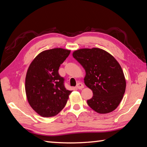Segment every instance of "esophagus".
<instances>
[{"label": "esophagus", "mask_w": 147, "mask_h": 147, "mask_svg": "<svg viewBox=\"0 0 147 147\" xmlns=\"http://www.w3.org/2000/svg\"><path fill=\"white\" fill-rule=\"evenodd\" d=\"M76 88H77L78 89H80V90L83 89V88H84V85H83V84H82V83L79 82V83H78V84H77Z\"/></svg>", "instance_id": "obj_1"}]
</instances>
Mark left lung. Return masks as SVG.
I'll return each instance as SVG.
<instances>
[{
	"label": "left lung",
	"instance_id": "8db88e82",
	"mask_svg": "<svg viewBox=\"0 0 147 147\" xmlns=\"http://www.w3.org/2000/svg\"><path fill=\"white\" fill-rule=\"evenodd\" d=\"M73 56L85 69L84 82L92 90L88 105L99 114L114 111L123 98L126 86L123 71L116 59L98 48L76 50Z\"/></svg>",
	"mask_w": 147,
	"mask_h": 147
}]
</instances>
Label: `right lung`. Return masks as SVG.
I'll return each mask as SVG.
<instances>
[{
  "label": "right lung",
  "mask_w": 147,
  "mask_h": 147,
  "mask_svg": "<svg viewBox=\"0 0 147 147\" xmlns=\"http://www.w3.org/2000/svg\"><path fill=\"white\" fill-rule=\"evenodd\" d=\"M71 51L55 48L40 52L31 62L25 78L28 102L43 117L57 115L65 107L72 91L64 85L59 68Z\"/></svg>",
  "instance_id": "1"
}]
</instances>
